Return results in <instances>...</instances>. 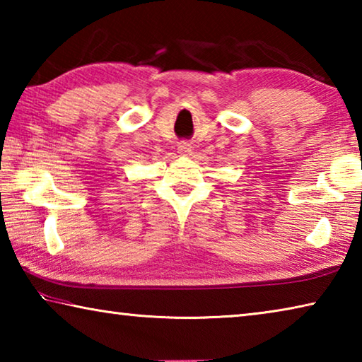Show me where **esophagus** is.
Here are the masks:
<instances>
[{"label":"esophagus","instance_id":"1","mask_svg":"<svg viewBox=\"0 0 362 362\" xmlns=\"http://www.w3.org/2000/svg\"><path fill=\"white\" fill-rule=\"evenodd\" d=\"M179 153H180V155L188 156L189 153H192V145H189L188 142H180L179 144Z\"/></svg>","mask_w":362,"mask_h":362}]
</instances>
